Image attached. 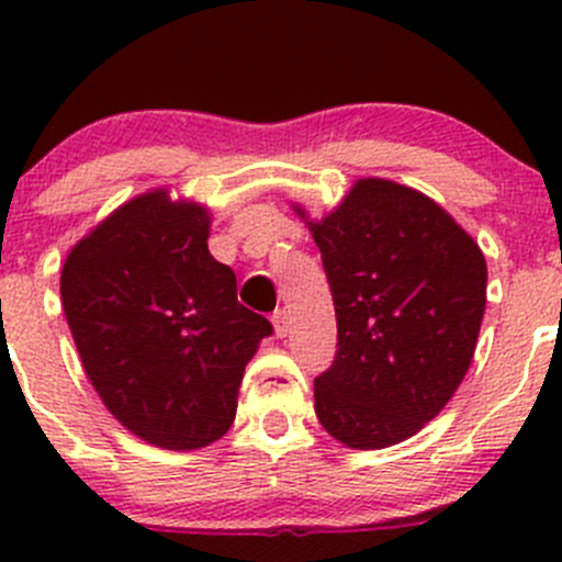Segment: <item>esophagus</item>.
Listing matches in <instances>:
<instances>
[{
	"instance_id": "34e87169",
	"label": "esophagus",
	"mask_w": 562,
	"mask_h": 562,
	"mask_svg": "<svg viewBox=\"0 0 562 562\" xmlns=\"http://www.w3.org/2000/svg\"><path fill=\"white\" fill-rule=\"evenodd\" d=\"M271 323H274L277 337H288V331H291V315H288V310H277L271 315Z\"/></svg>"
}]
</instances>
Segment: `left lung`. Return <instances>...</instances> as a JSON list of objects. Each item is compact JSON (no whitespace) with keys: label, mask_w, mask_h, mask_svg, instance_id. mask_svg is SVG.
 I'll use <instances>...</instances> for the list:
<instances>
[{"label":"left lung","mask_w":562,"mask_h":562,"mask_svg":"<svg viewBox=\"0 0 562 562\" xmlns=\"http://www.w3.org/2000/svg\"><path fill=\"white\" fill-rule=\"evenodd\" d=\"M307 225L337 315V356L315 378L317 422L348 449L402 443L443 411L473 361L484 252L432 198L372 176Z\"/></svg>","instance_id":"left-lung-1"}]
</instances>
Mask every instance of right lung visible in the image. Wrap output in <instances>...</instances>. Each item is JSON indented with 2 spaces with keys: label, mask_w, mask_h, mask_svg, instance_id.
I'll list each match as a JSON object with an SVG mask.
<instances>
[{
  "label": "right lung",
  "mask_w": 562,
  "mask_h": 562,
  "mask_svg": "<svg viewBox=\"0 0 562 562\" xmlns=\"http://www.w3.org/2000/svg\"><path fill=\"white\" fill-rule=\"evenodd\" d=\"M209 209L135 195L70 249L61 307L78 356L122 427L192 451L231 429L247 361L271 334L209 252Z\"/></svg>",
  "instance_id": "right-lung-1"
}]
</instances>
